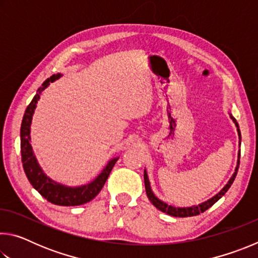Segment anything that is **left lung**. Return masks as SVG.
Returning a JSON list of instances; mask_svg holds the SVG:
<instances>
[{"label":"left lung","instance_id":"8db88e82","mask_svg":"<svg viewBox=\"0 0 258 258\" xmlns=\"http://www.w3.org/2000/svg\"><path fill=\"white\" fill-rule=\"evenodd\" d=\"M230 117L231 119L233 120V123L235 124V126H237V131H238V135H239V140H241V133H240V130H239V125L237 123V120H235L234 117L231 115L230 113ZM238 158L240 159V154H239V157ZM238 159V164H237V167H235V172L233 173L232 177L230 178L228 184H226L223 189H222L220 192L216 196H214L213 198H211L209 200H207V202H205L203 204L198 205V206H192V207H183V208H180V207H173L171 206V205H167L165 204L164 202H161V200H159L158 198L156 197V196L154 195V192L151 191V187H150V182H149V178H148V175H147V172L145 171V175H143V177H145V185H146V192H147V196L148 198H149L150 202L152 203V205L156 208H158L159 211H161L163 213H166L168 214V215L171 216H175V217H189V216H196V215H199L200 213H204L205 211H207V209L209 207H212L214 204H215L218 199H221L223 196L225 195V192L228 191L230 189L231 184H232L235 176H237V173H238V168H239V164H240V160Z\"/></svg>","mask_w":258,"mask_h":258}]
</instances>
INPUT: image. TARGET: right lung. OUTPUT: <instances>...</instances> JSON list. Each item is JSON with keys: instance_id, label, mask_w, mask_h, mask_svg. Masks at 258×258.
Segmentation results:
<instances>
[{"instance_id": "add662e5", "label": "right lung", "mask_w": 258, "mask_h": 258, "mask_svg": "<svg viewBox=\"0 0 258 258\" xmlns=\"http://www.w3.org/2000/svg\"><path fill=\"white\" fill-rule=\"evenodd\" d=\"M59 77L60 74H56V75H52L50 78H47L42 84V87L37 90L36 95H35L32 102L28 104L27 109H26L20 128L21 161H23L24 171L30 184L40 192L41 196H43L47 202L58 205V206H78V205L91 202L101 191L109 174H110L112 167L115 166L118 158H113L109 161L101 174L93 182L89 183L87 185L77 187L59 184V183L52 181L51 178L47 177L43 173L42 168L40 167V165H38L33 154L32 146H30V124H32L33 113L35 108H36V103L38 99H40L43 90H45L49 86L50 82H54Z\"/></svg>"}]
</instances>
